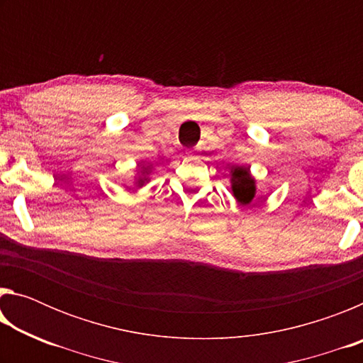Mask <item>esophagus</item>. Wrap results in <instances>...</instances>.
<instances>
[{
  "label": "esophagus",
  "mask_w": 363,
  "mask_h": 363,
  "mask_svg": "<svg viewBox=\"0 0 363 363\" xmlns=\"http://www.w3.org/2000/svg\"><path fill=\"white\" fill-rule=\"evenodd\" d=\"M187 155H189V157H194V155H195V150H189Z\"/></svg>",
  "instance_id": "esophagus-1"
}]
</instances>
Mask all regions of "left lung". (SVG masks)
Segmentation results:
<instances>
[{
	"instance_id": "left-lung-1",
	"label": "left lung",
	"mask_w": 363,
	"mask_h": 363,
	"mask_svg": "<svg viewBox=\"0 0 363 363\" xmlns=\"http://www.w3.org/2000/svg\"><path fill=\"white\" fill-rule=\"evenodd\" d=\"M232 194L242 206L250 205L256 196V179L248 167L230 168Z\"/></svg>"
}]
</instances>
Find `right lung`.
Wrapping results in <instances>:
<instances>
[{"label": "right lung", "mask_w": 363, "mask_h": 363, "mask_svg": "<svg viewBox=\"0 0 363 363\" xmlns=\"http://www.w3.org/2000/svg\"><path fill=\"white\" fill-rule=\"evenodd\" d=\"M150 171L152 168L149 167V164H138V174L134 176V179H136V186L138 187H143L145 182H149V176H150Z\"/></svg>", "instance_id": "1"}]
</instances>
